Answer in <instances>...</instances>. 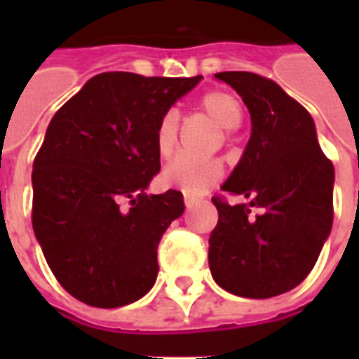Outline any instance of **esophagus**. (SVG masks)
<instances>
[{"label": "esophagus", "mask_w": 359, "mask_h": 359, "mask_svg": "<svg viewBox=\"0 0 359 359\" xmlns=\"http://www.w3.org/2000/svg\"><path fill=\"white\" fill-rule=\"evenodd\" d=\"M196 202H198V200H196L194 196H184V203H187V208H192Z\"/></svg>", "instance_id": "34e87169"}]
</instances>
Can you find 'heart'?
<instances>
[{
	"label": "heart",
	"instance_id": "b5f03b06",
	"mask_svg": "<svg viewBox=\"0 0 359 359\" xmlns=\"http://www.w3.org/2000/svg\"><path fill=\"white\" fill-rule=\"evenodd\" d=\"M198 109L203 111L208 117L223 130H236L244 117L241 100L225 90H210L198 100ZM157 154L161 157H171L179 142V113L167 109L159 117L154 134ZM221 177V167L215 161H203L192 157L179 156L172 159L161 172L165 187L180 190L188 196L203 194L210 190Z\"/></svg>",
	"mask_w": 359,
	"mask_h": 359
}]
</instances>
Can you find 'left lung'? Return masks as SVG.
Listing matches in <instances>:
<instances>
[{
	"instance_id": "1",
	"label": "left lung",
	"mask_w": 359,
	"mask_h": 359,
	"mask_svg": "<svg viewBox=\"0 0 359 359\" xmlns=\"http://www.w3.org/2000/svg\"><path fill=\"white\" fill-rule=\"evenodd\" d=\"M252 117V136L223 190L248 198L219 211L210 236V269L242 298H273L308 277L332 226L334 169L317 144L313 118L277 82L244 71L217 73ZM250 207L260 213L250 216Z\"/></svg>"
}]
</instances>
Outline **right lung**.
<instances>
[{
	"instance_id": "right-lung-1",
	"label": "right lung",
	"mask_w": 359,
	"mask_h": 359,
	"mask_svg": "<svg viewBox=\"0 0 359 359\" xmlns=\"http://www.w3.org/2000/svg\"><path fill=\"white\" fill-rule=\"evenodd\" d=\"M190 79L102 73L53 115L32 171V229L59 285L94 308L149 292L157 246L182 215L179 190L146 194L159 172V117Z\"/></svg>"
}]
</instances>
